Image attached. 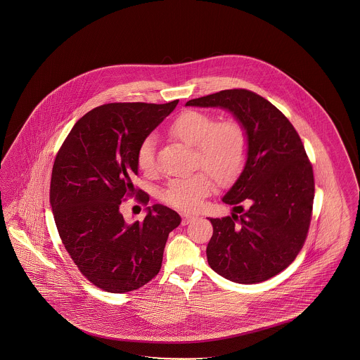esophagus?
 I'll use <instances>...</instances> for the list:
<instances>
[{
    "instance_id": "obj_1",
    "label": "esophagus",
    "mask_w": 360,
    "mask_h": 360,
    "mask_svg": "<svg viewBox=\"0 0 360 360\" xmlns=\"http://www.w3.org/2000/svg\"><path fill=\"white\" fill-rule=\"evenodd\" d=\"M194 220H196V217H194V215L182 214V224H184V226H187L188 223H191V221H194Z\"/></svg>"
}]
</instances>
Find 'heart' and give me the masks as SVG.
I'll list each match as a JSON object with an SVG mask.
<instances>
[{
  "instance_id": "obj_1",
  "label": "heart",
  "mask_w": 360,
  "mask_h": 360,
  "mask_svg": "<svg viewBox=\"0 0 360 360\" xmlns=\"http://www.w3.org/2000/svg\"><path fill=\"white\" fill-rule=\"evenodd\" d=\"M170 134L190 148H195L198 166L207 170L220 185L232 184L244 169L248 154V136L239 121L224 120L215 124L212 116L187 110L170 127ZM155 140L148 137L137 153L139 169L145 174L154 172ZM214 191L207 173L173 179L162 191L169 206L186 212L202 207L205 198Z\"/></svg>"
}]
</instances>
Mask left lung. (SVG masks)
Listing matches in <instances>:
<instances>
[{
  "mask_svg": "<svg viewBox=\"0 0 360 360\" xmlns=\"http://www.w3.org/2000/svg\"><path fill=\"white\" fill-rule=\"evenodd\" d=\"M186 105L226 109L247 131L244 169L221 198L233 206L232 217L210 219L214 233L206 253L210 266L229 281H265L292 264L310 226L314 175L304 143L272 103L248 89L220 91Z\"/></svg>",
  "mask_w": 360,
  "mask_h": 360,
  "instance_id": "1",
  "label": "left lung"
}]
</instances>
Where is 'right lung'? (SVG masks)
Returning a JSON list of instances; mask_svg holds the SVG:
<instances>
[{"label": "right lung", "instance_id": "1", "mask_svg": "<svg viewBox=\"0 0 360 360\" xmlns=\"http://www.w3.org/2000/svg\"><path fill=\"white\" fill-rule=\"evenodd\" d=\"M176 104L100 105L77 121L56 154L50 205L59 236L82 274L109 293L136 290L157 276L167 236L181 224L162 205L146 207L142 221L127 223L120 212L124 196L137 193L131 179L140 145ZM137 194L148 205V194Z\"/></svg>", "mask_w": 360, "mask_h": 360}]
</instances>
